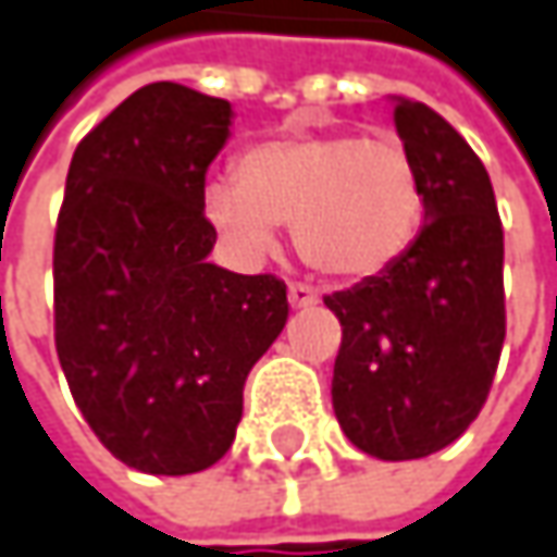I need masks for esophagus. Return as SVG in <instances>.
Segmentation results:
<instances>
[{
    "instance_id": "34e87169",
    "label": "esophagus",
    "mask_w": 557,
    "mask_h": 557,
    "mask_svg": "<svg viewBox=\"0 0 557 557\" xmlns=\"http://www.w3.org/2000/svg\"><path fill=\"white\" fill-rule=\"evenodd\" d=\"M286 296H289V306H293V309H309V306L319 302V293H315L309 283H289Z\"/></svg>"
}]
</instances>
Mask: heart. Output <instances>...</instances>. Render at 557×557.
I'll return each mask as SVG.
<instances>
[{"instance_id": "heart-1", "label": "heart", "mask_w": 557, "mask_h": 557, "mask_svg": "<svg viewBox=\"0 0 557 557\" xmlns=\"http://www.w3.org/2000/svg\"><path fill=\"white\" fill-rule=\"evenodd\" d=\"M203 216L242 258L293 223L299 258L334 280L388 271L418 238L424 181L395 136L293 133L251 146L235 175L210 177Z\"/></svg>"}]
</instances>
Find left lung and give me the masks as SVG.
<instances>
[{"mask_svg":"<svg viewBox=\"0 0 557 557\" xmlns=\"http://www.w3.org/2000/svg\"><path fill=\"white\" fill-rule=\"evenodd\" d=\"M395 129L424 181V226L388 271L325 296L341 322L337 424L388 462L466 433L507 334L504 226L481 159L421 101L395 98Z\"/></svg>","mask_w":557,"mask_h":557,"instance_id":"left-lung-1","label":"left lung"}]
</instances>
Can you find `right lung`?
I'll list each match as a JSON object with an SVG mask.
<instances>
[{
  "label": "right lung",
  "mask_w": 557,
  "mask_h": 557,
  "mask_svg": "<svg viewBox=\"0 0 557 557\" xmlns=\"http://www.w3.org/2000/svg\"><path fill=\"white\" fill-rule=\"evenodd\" d=\"M232 108L177 82L133 91L73 152L53 238V337L95 436L136 472L226 456L251 367L286 325V283L207 261V169Z\"/></svg>",
  "instance_id": "obj_1"
}]
</instances>
